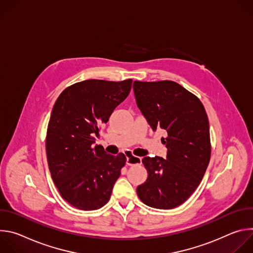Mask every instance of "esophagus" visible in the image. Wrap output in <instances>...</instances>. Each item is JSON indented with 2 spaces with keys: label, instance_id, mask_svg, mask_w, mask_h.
Returning a JSON list of instances; mask_svg holds the SVG:
<instances>
[{
  "label": "esophagus",
  "instance_id": "obj_1",
  "mask_svg": "<svg viewBox=\"0 0 253 253\" xmlns=\"http://www.w3.org/2000/svg\"><path fill=\"white\" fill-rule=\"evenodd\" d=\"M141 163V158L133 155H129L126 157V164L127 165H137Z\"/></svg>",
  "mask_w": 253,
  "mask_h": 253
}]
</instances>
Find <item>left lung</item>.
Listing matches in <instances>:
<instances>
[{
	"instance_id": "1",
	"label": "left lung",
	"mask_w": 253,
	"mask_h": 253,
	"mask_svg": "<svg viewBox=\"0 0 253 253\" xmlns=\"http://www.w3.org/2000/svg\"><path fill=\"white\" fill-rule=\"evenodd\" d=\"M137 106L153 131L164 129L166 158L144 157L147 180L137 187L150 207L172 209L184 203L200 184L210 160L209 122L201 101L173 81H134Z\"/></svg>"
}]
</instances>
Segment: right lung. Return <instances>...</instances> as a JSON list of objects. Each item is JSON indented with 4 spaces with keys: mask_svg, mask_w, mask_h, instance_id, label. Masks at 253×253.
<instances>
[{
    "mask_svg": "<svg viewBox=\"0 0 253 253\" xmlns=\"http://www.w3.org/2000/svg\"><path fill=\"white\" fill-rule=\"evenodd\" d=\"M132 80H85L66 88L50 117L46 151L61 196L81 210H96L110 199L126 163L123 153L107 154L95 145L101 124L130 93Z\"/></svg>",
    "mask_w": 253,
    "mask_h": 253,
    "instance_id": "1",
    "label": "right lung"
}]
</instances>
